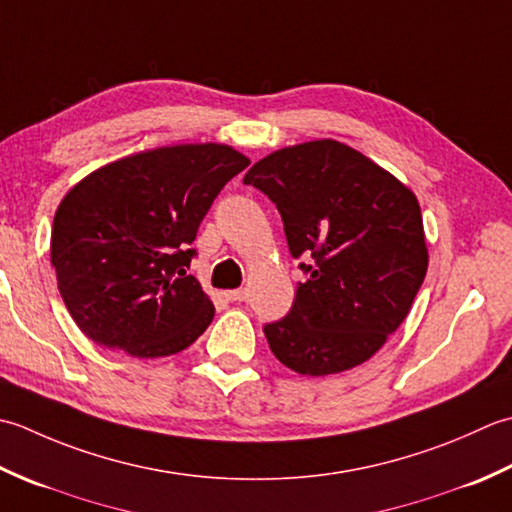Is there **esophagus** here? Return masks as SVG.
<instances>
[{"label": "esophagus", "mask_w": 512, "mask_h": 512, "mask_svg": "<svg viewBox=\"0 0 512 512\" xmlns=\"http://www.w3.org/2000/svg\"><path fill=\"white\" fill-rule=\"evenodd\" d=\"M227 298L232 302H243L247 298V291L245 289H232V291H227Z\"/></svg>", "instance_id": "34e87169"}]
</instances>
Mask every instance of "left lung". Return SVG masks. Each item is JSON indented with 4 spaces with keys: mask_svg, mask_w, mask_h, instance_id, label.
Masks as SVG:
<instances>
[{
    "mask_svg": "<svg viewBox=\"0 0 512 512\" xmlns=\"http://www.w3.org/2000/svg\"><path fill=\"white\" fill-rule=\"evenodd\" d=\"M243 183L276 203L291 256H311L294 307L265 325L271 353L302 375L367 362L402 325L429 267L415 194L333 139L271 152Z\"/></svg>",
    "mask_w": 512,
    "mask_h": 512,
    "instance_id": "1",
    "label": "left lung"
}]
</instances>
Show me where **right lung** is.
<instances>
[{
	"label": "right lung",
	"mask_w": 512,
	"mask_h": 512,
	"mask_svg": "<svg viewBox=\"0 0 512 512\" xmlns=\"http://www.w3.org/2000/svg\"><path fill=\"white\" fill-rule=\"evenodd\" d=\"M249 165L223 143L123 156L61 198L50 236L57 287L90 340L134 358L172 356L210 327L214 305L187 276L198 225Z\"/></svg>",
	"instance_id": "1"
}]
</instances>
